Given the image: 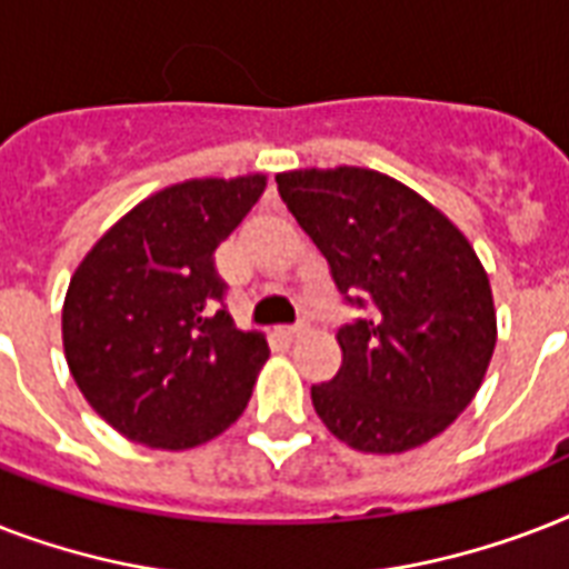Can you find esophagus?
<instances>
[{
  "mask_svg": "<svg viewBox=\"0 0 569 569\" xmlns=\"http://www.w3.org/2000/svg\"><path fill=\"white\" fill-rule=\"evenodd\" d=\"M280 333H283L286 339H298V337H303V333H307V325H295V328H283V330H280Z\"/></svg>",
  "mask_w": 569,
  "mask_h": 569,
  "instance_id": "esophagus-1",
  "label": "esophagus"
}]
</instances>
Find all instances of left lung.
<instances>
[{
    "mask_svg": "<svg viewBox=\"0 0 569 569\" xmlns=\"http://www.w3.org/2000/svg\"><path fill=\"white\" fill-rule=\"evenodd\" d=\"M277 191L369 316L337 333L342 366L312 387L328 431L369 455L440 437L481 389L496 307L469 239L422 194L372 168L277 173Z\"/></svg>",
    "mask_w": 569,
    "mask_h": 569,
    "instance_id": "left-lung-1",
    "label": "left lung"
}]
</instances>
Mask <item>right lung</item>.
Segmentation results:
<instances>
[{
	"label": "right lung",
	"mask_w": 569,
	"mask_h": 569,
	"mask_svg": "<svg viewBox=\"0 0 569 569\" xmlns=\"http://www.w3.org/2000/svg\"><path fill=\"white\" fill-rule=\"evenodd\" d=\"M266 186V173H244L156 191L111 223L70 277L67 366L127 440L186 451L244 413L268 342L236 330L212 253Z\"/></svg>",
	"instance_id": "right-lung-1"
}]
</instances>
